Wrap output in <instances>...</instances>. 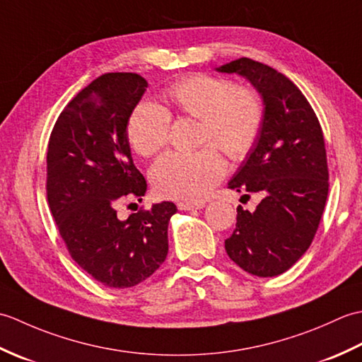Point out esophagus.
<instances>
[{
	"label": "esophagus",
	"instance_id": "esophagus-1",
	"mask_svg": "<svg viewBox=\"0 0 362 362\" xmlns=\"http://www.w3.org/2000/svg\"><path fill=\"white\" fill-rule=\"evenodd\" d=\"M204 202H179L177 209L179 210H194V209H204Z\"/></svg>",
	"mask_w": 362,
	"mask_h": 362
}]
</instances>
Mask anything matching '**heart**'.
I'll return each instance as SVG.
<instances>
[{
    "instance_id": "b5f03b06",
    "label": "heart",
    "mask_w": 362,
    "mask_h": 362,
    "mask_svg": "<svg viewBox=\"0 0 362 362\" xmlns=\"http://www.w3.org/2000/svg\"><path fill=\"white\" fill-rule=\"evenodd\" d=\"M165 98L185 117L202 121V144L216 146L243 160L255 146L264 122V103L253 88L230 79L194 73L165 90ZM171 117L153 103H140L127 121V140L138 156L151 157L168 143ZM226 174V161L209 146L194 153L168 152L151 169V182L163 197L201 201Z\"/></svg>"
}]
</instances>
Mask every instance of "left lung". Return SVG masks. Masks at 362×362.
<instances>
[{
  "label": "left lung",
  "instance_id": "obj_1",
  "mask_svg": "<svg viewBox=\"0 0 362 362\" xmlns=\"http://www.w3.org/2000/svg\"><path fill=\"white\" fill-rule=\"evenodd\" d=\"M216 70L241 74L264 103L258 140L228 182L230 189L261 193L263 201L252 213L236 209L227 255L252 275H280L308 250L325 209L324 134L308 99L274 68L241 57Z\"/></svg>",
  "mask_w": 362,
  "mask_h": 362
}]
</instances>
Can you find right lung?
Here are the masks:
<instances>
[{"label":"right lung","instance_id":"right-lung-1","mask_svg":"<svg viewBox=\"0 0 362 362\" xmlns=\"http://www.w3.org/2000/svg\"><path fill=\"white\" fill-rule=\"evenodd\" d=\"M148 82L107 73L81 90L54 124L46 156V196L71 258L104 286L132 288L163 264L173 202L117 216L124 199L146 193L134 165L127 121Z\"/></svg>","mask_w":362,"mask_h":362}]
</instances>
